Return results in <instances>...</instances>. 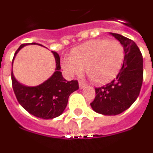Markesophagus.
<instances>
[{"label": "esophagus", "instance_id": "obj_1", "mask_svg": "<svg viewBox=\"0 0 153 153\" xmlns=\"http://www.w3.org/2000/svg\"><path fill=\"white\" fill-rule=\"evenodd\" d=\"M79 85L80 88H86V84H84L82 81H79Z\"/></svg>", "mask_w": 153, "mask_h": 153}]
</instances>
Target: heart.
Here are the masks:
<instances>
[{
    "label": "heart",
    "instance_id": "heart-1",
    "mask_svg": "<svg viewBox=\"0 0 153 153\" xmlns=\"http://www.w3.org/2000/svg\"><path fill=\"white\" fill-rule=\"evenodd\" d=\"M124 48L118 40L96 39L74 48L62 65L71 76H79L85 69L96 84L109 82L117 76L124 60Z\"/></svg>",
    "mask_w": 153,
    "mask_h": 153
}]
</instances>
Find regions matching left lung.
<instances>
[{
	"label": "left lung",
	"instance_id": "1",
	"mask_svg": "<svg viewBox=\"0 0 153 153\" xmlns=\"http://www.w3.org/2000/svg\"><path fill=\"white\" fill-rule=\"evenodd\" d=\"M111 35L123 45L125 56L117 77L102 87L95 88L96 95L90 105L103 115H117L128 109L137 99L143 79V59L136 43L119 34Z\"/></svg>",
	"mask_w": 153,
	"mask_h": 153
}]
</instances>
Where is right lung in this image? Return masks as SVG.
<instances>
[{
  "mask_svg": "<svg viewBox=\"0 0 153 153\" xmlns=\"http://www.w3.org/2000/svg\"><path fill=\"white\" fill-rule=\"evenodd\" d=\"M26 45L22 44L18 48L14 58L17 52ZM52 52L56 62L55 72L49 79L38 86L29 87L20 84L15 79L11 70L12 87L19 103L28 113L43 119H52L61 115L67 106L69 95L79 88L77 80L67 81L63 78L59 71V56L56 52Z\"/></svg>",
  "mask_w": 153,
  "mask_h": 153,
  "instance_id": "obj_1",
  "label": "right lung"
}]
</instances>
